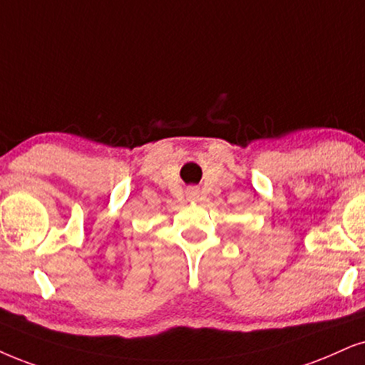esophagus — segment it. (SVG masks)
Here are the masks:
<instances>
[{"instance_id": "esophagus-1", "label": "esophagus", "mask_w": 365, "mask_h": 365, "mask_svg": "<svg viewBox=\"0 0 365 365\" xmlns=\"http://www.w3.org/2000/svg\"><path fill=\"white\" fill-rule=\"evenodd\" d=\"M197 195H198V192L193 190V192H192V197H197Z\"/></svg>"}]
</instances>
